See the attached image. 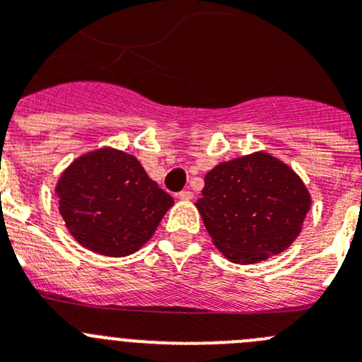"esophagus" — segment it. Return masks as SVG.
Returning a JSON list of instances; mask_svg holds the SVG:
<instances>
[{
  "label": "esophagus",
  "instance_id": "obj_1",
  "mask_svg": "<svg viewBox=\"0 0 362 362\" xmlns=\"http://www.w3.org/2000/svg\"><path fill=\"white\" fill-rule=\"evenodd\" d=\"M177 197L179 199H185V201H188V199H192V197H194V194H192L190 190H181L177 194Z\"/></svg>",
  "mask_w": 362,
  "mask_h": 362
}]
</instances>
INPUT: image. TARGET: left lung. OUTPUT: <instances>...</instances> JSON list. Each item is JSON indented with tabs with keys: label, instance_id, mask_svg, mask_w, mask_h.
<instances>
[{
	"label": "left lung",
	"instance_id": "left-lung-1",
	"mask_svg": "<svg viewBox=\"0 0 362 362\" xmlns=\"http://www.w3.org/2000/svg\"><path fill=\"white\" fill-rule=\"evenodd\" d=\"M196 206L214 245L233 263L252 264L292 245L310 194L292 168L259 152L210 170Z\"/></svg>",
	"mask_w": 362,
	"mask_h": 362
}]
</instances>
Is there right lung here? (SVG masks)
Segmentation results:
<instances>
[{
  "label": "right lung",
  "mask_w": 362,
  "mask_h": 362,
  "mask_svg": "<svg viewBox=\"0 0 362 362\" xmlns=\"http://www.w3.org/2000/svg\"><path fill=\"white\" fill-rule=\"evenodd\" d=\"M56 192L59 212L76 241L110 257L139 250L174 204L134 156L112 148L74 161Z\"/></svg>",
  "instance_id": "add662e5"
}]
</instances>
